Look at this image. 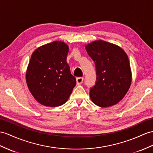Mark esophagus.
I'll return each mask as SVG.
<instances>
[{
    "mask_svg": "<svg viewBox=\"0 0 153 153\" xmlns=\"http://www.w3.org/2000/svg\"><path fill=\"white\" fill-rule=\"evenodd\" d=\"M83 80H84L83 77H78V78H76V84H77V85L81 84L83 82Z\"/></svg>",
    "mask_w": 153,
    "mask_h": 153,
    "instance_id": "34e87169",
    "label": "esophagus"
}]
</instances>
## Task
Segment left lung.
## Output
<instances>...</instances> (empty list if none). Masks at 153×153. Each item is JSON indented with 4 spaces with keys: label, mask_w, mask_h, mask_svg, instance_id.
Masks as SVG:
<instances>
[{
    "label": "left lung",
    "mask_w": 153,
    "mask_h": 153,
    "mask_svg": "<svg viewBox=\"0 0 153 153\" xmlns=\"http://www.w3.org/2000/svg\"><path fill=\"white\" fill-rule=\"evenodd\" d=\"M96 66L97 81L89 96L97 106L106 108L123 99L132 82L127 54L117 45L96 40L85 45Z\"/></svg>",
    "instance_id": "obj_1"
}]
</instances>
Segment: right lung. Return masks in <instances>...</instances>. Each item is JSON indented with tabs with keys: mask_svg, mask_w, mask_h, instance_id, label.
<instances>
[{
	"mask_svg": "<svg viewBox=\"0 0 153 153\" xmlns=\"http://www.w3.org/2000/svg\"><path fill=\"white\" fill-rule=\"evenodd\" d=\"M69 47L55 41L33 52L26 72L31 94L41 105L56 107L65 103L76 85L66 59Z\"/></svg>",
	"mask_w": 153,
	"mask_h": 153,
	"instance_id": "obj_1",
	"label": "right lung"
}]
</instances>
